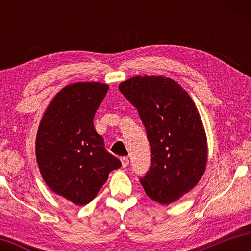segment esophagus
Wrapping results in <instances>:
<instances>
[{"label":"esophagus","instance_id":"34e87169","mask_svg":"<svg viewBox=\"0 0 251 251\" xmlns=\"http://www.w3.org/2000/svg\"><path fill=\"white\" fill-rule=\"evenodd\" d=\"M121 161H122V166L124 167V168L128 166V164H129V159L127 158V157H122V158H121Z\"/></svg>","mask_w":251,"mask_h":251}]
</instances>
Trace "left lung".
Masks as SVG:
<instances>
[{
  "label": "left lung",
  "mask_w": 251,
  "mask_h": 251,
  "mask_svg": "<svg viewBox=\"0 0 251 251\" xmlns=\"http://www.w3.org/2000/svg\"><path fill=\"white\" fill-rule=\"evenodd\" d=\"M118 88L137 109L151 145V166L139 181L148 197L169 205L205 172L207 141L198 110L184 88L164 76H135Z\"/></svg>",
  "instance_id": "left-lung-1"
}]
</instances>
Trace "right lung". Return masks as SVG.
I'll return each mask as SVG.
<instances>
[{"instance_id":"add662e5","label":"right lung","mask_w":251,"mask_h":251,"mask_svg":"<svg viewBox=\"0 0 251 251\" xmlns=\"http://www.w3.org/2000/svg\"><path fill=\"white\" fill-rule=\"evenodd\" d=\"M108 86L75 83L63 88L46 109L36 136L42 177L57 195L75 205L96 197L108 174L122 166L96 133L94 116Z\"/></svg>"}]
</instances>
